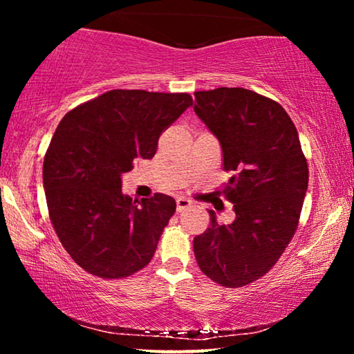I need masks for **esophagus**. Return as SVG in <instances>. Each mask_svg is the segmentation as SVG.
Returning <instances> with one entry per match:
<instances>
[{
  "mask_svg": "<svg viewBox=\"0 0 354 354\" xmlns=\"http://www.w3.org/2000/svg\"><path fill=\"white\" fill-rule=\"evenodd\" d=\"M192 205V201L189 198H185V196H179L176 198V211L178 212H183L184 209H187Z\"/></svg>",
  "mask_w": 354,
  "mask_h": 354,
  "instance_id": "obj_1",
  "label": "esophagus"
}]
</instances>
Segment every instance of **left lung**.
I'll return each instance as SVG.
<instances>
[{"label":"left lung","mask_w":354,"mask_h":354,"mask_svg":"<svg viewBox=\"0 0 354 354\" xmlns=\"http://www.w3.org/2000/svg\"><path fill=\"white\" fill-rule=\"evenodd\" d=\"M194 111L217 137L223 169L234 171L221 190L236 218L194 239L201 272L225 287H242L277 263L297 231L309 170L297 128L283 106L242 87L195 92Z\"/></svg>","instance_id":"8db88e82"}]
</instances>
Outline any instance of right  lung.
<instances>
[{"label": "right lung", "mask_w": 354, "mask_h": 354, "mask_svg": "<svg viewBox=\"0 0 354 354\" xmlns=\"http://www.w3.org/2000/svg\"><path fill=\"white\" fill-rule=\"evenodd\" d=\"M192 104L187 93L117 88L61 120L44 160L46 205L62 247L86 272L124 278L151 261L176 203L124 195L122 175L153 158L162 131Z\"/></svg>", "instance_id": "obj_1"}]
</instances>
